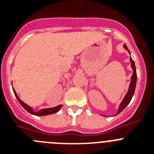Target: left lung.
Returning <instances> with one entry per match:
<instances>
[{"label": "left lung", "instance_id": "obj_1", "mask_svg": "<svg viewBox=\"0 0 154 154\" xmlns=\"http://www.w3.org/2000/svg\"><path fill=\"white\" fill-rule=\"evenodd\" d=\"M124 48L126 50H127L128 52L130 53V51L128 50L127 47L126 45H123ZM130 61L131 62V67L133 69V75L131 76V82H130V86H129V89H128V92L126 94V96H125L124 99H123V101L122 103H120L119 105V109H118V111H117V113L116 114V115H118L119 113H120L126 106H127V105L130 103L131 101L132 98H133V94H134V92H135V89H136V85H137V71H136V67H135V63H134V61L132 59V58L130 57Z\"/></svg>", "mask_w": 154, "mask_h": 154}]
</instances>
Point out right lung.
Masks as SVG:
<instances>
[{
	"instance_id": "1",
	"label": "right lung",
	"mask_w": 154,
	"mask_h": 154,
	"mask_svg": "<svg viewBox=\"0 0 154 154\" xmlns=\"http://www.w3.org/2000/svg\"><path fill=\"white\" fill-rule=\"evenodd\" d=\"M14 91V93L15 95L16 98L18 100V102L21 103V105L24 108V109H26L29 113L32 114V115H35V116H47V115H50V114H53V113H55V112H58L60 109L62 107V105H59L58 106H55V107H52V108H48V109H41L39 110L38 112H35L33 111V109L30 107L29 106L26 104V103H24V102H22L21 99H19L18 96H17V93H16L15 90L13 89Z\"/></svg>"
}]
</instances>
